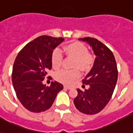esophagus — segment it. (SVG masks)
Wrapping results in <instances>:
<instances>
[{"mask_svg":"<svg viewBox=\"0 0 133 133\" xmlns=\"http://www.w3.org/2000/svg\"><path fill=\"white\" fill-rule=\"evenodd\" d=\"M64 88L67 89H70L72 88V87L68 86V85H64Z\"/></svg>","mask_w":133,"mask_h":133,"instance_id":"1","label":"esophagus"}]
</instances>
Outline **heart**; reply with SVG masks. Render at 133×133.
I'll list each match as a JSON object with an SVG mask.
<instances>
[{"label":"heart","instance_id":"heart-1","mask_svg":"<svg viewBox=\"0 0 133 133\" xmlns=\"http://www.w3.org/2000/svg\"><path fill=\"white\" fill-rule=\"evenodd\" d=\"M64 52L70 56L75 58L72 67L78 68L82 71H88L94 65V56L88 52L87 47L82 42L73 41L66 44L63 47ZM63 56L58 49H55L52 51L51 61L54 69H58L62 65ZM80 76V72L77 68L72 70H61L55 75V78L63 84H70L75 79Z\"/></svg>","mask_w":133,"mask_h":133}]
</instances>
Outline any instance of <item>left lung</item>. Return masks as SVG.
I'll use <instances>...</instances> for the list:
<instances>
[{
  "label": "left lung",
  "instance_id": "8db88e82",
  "mask_svg": "<svg viewBox=\"0 0 133 133\" xmlns=\"http://www.w3.org/2000/svg\"><path fill=\"white\" fill-rule=\"evenodd\" d=\"M79 40L87 42L97 57L90 72L82 79L83 84H89V89H77L74 104L81 113L93 115L101 111L111 98L118 79L117 65L111 51L99 40L91 37Z\"/></svg>",
  "mask_w": 133,
  "mask_h": 133
}]
</instances>
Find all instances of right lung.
I'll list each match as a JSON object with an SVG mask.
<instances>
[{"instance_id": "1", "label": "right lung", "mask_w": 133, "mask_h": 133, "mask_svg": "<svg viewBox=\"0 0 133 133\" xmlns=\"http://www.w3.org/2000/svg\"><path fill=\"white\" fill-rule=\"evenodd\" d=\"M63 40L62 37L40 36L24 46L17 56L12 81L17 97L29 111L40 113L48 110L57 94L63 89V84L56 81L52 82L50 87L42 83L47 71L52 68V51Z\"/></svg>"}]
</instances>
